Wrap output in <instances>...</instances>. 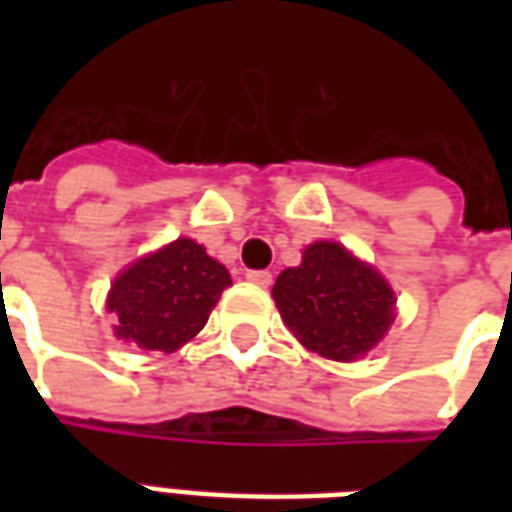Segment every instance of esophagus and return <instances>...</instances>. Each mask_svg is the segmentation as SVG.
I'll list each match as a JSON object with an SVG mask.
<instances>
[{"label": "esophagus", "instance_id": "esophagus-1", "mask_svg": "<svg viewBox=\"0 0 512 512\" xmlns=\"http://www.w3.org/2000/svg\"><path fill=\"white\" fill-rule=\"evenodd\" d=\"M246 279L257 288H268L271 285V271H246Z\"/></svg>", "mask_w": 512, "mask_h": 512}]
</instances>
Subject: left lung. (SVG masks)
Instances as JSON below:
<instances>
[{"mask_svg": "<svg viewBox=\"0 0 512 512\" xmlns=\"http://www.w3.org/2000/svg\"><path fill=\"white\" fill-rule=\"evenodd\" d=\"M271 296L296 340L334 362L373 351L395 321L389 282L334 241L307 246L299 266L279 274Z\"/></svg>", "mask_w": 512, "mask_h": 512, "instance_id": "1", "label": "left lung"}]
</instances>
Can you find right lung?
Listing matches in <instances>:
<instances>
[{
    "mask_svg": "<svg viewBox=\"0 0 512 512\" xmlns=\"http://www.w3.org/2000/svg\"><path fill=\"white\" fill-rule=\"evenodd\" d=\"M230 271L205 246L178 238L128 266L112 282L106 310L115 312V334L142 351L172 354L208 323Z\"/></svg>",
    "mask_w": 512,
    "mask_h": 512,
    "instance_id": "obj_1",
    "label": "right lung"
}]
</instances>
